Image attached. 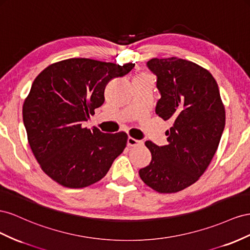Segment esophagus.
<instances>
[{"mask_svg":"<svg viewBox=\"0 0 250 250\" xmlns=\"http://www.w3.org/2000/svg\"><path fill=\"white\" fill-rule=\"evenodd\" d=\"M141 145H144V141L142 140H137L133 137L127 138V146H137Z\"/></svg>","mask_w":250,"mask_h":250,"instance_id":"1","label":"esophagus"}]
</instances>
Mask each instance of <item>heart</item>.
Instances as JSON below:
<instances>
[{"mask_svg":"<svg viewBox=\"0 0 250 250\" xmlns=\"http://www.w3.org/2000/svg\"><path fill=\"white\" fill-rule=\"evenodd\" d=\"M139 75H147V74H146V73H142V74H139Z\"/></svg>","mask_w":250,"mask_h":250,"instance_id":"obj_1","label":"heart"}]
</instances>
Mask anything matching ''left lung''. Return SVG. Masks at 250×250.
Returning a JSON list of instances; mask_svg holds the SVG:
<instances>
[{
	"label": "left lung",
	"instance_id": "left-lung-1",
	"mask_svg": "<svg viewBox=\"0 0 250 250\" xmlns=\"http://www.w3.org/2000/svg\"><path fill=\"white\" fill-rule=\"evenodd\" d=\"M147 67L157 76L161 97L156 114L173 121L167 146L146 141L152 161L139 169L147 187L172 194L190 187L208 167L225 126V108L209 71L178 59H152Z\"/></svg>",
	"mask_w": 250,
	"mask_h": 250
}]
</instances>
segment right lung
Here are the masks:
<instances>
[{
    "instance_id": "right-lung-1",
    "label": "right lung",
    "mask_w": 250,
    "mask_h": 250,
    "mask_svg": "<svg viewBox=\"0 0 250 250\" xmlns=\"http://www.w3.org/2000/svg\"><path fill=\"white\" fill-rule=\"evenodd\" d=\"M134 66L69 59L35 78L23 104V120L35 159L52 180L70 188L89 187L103 179L124 152L125 132L106 134L83 123L104 104L106 83Z\"/></svg>"
}]
</instances>
